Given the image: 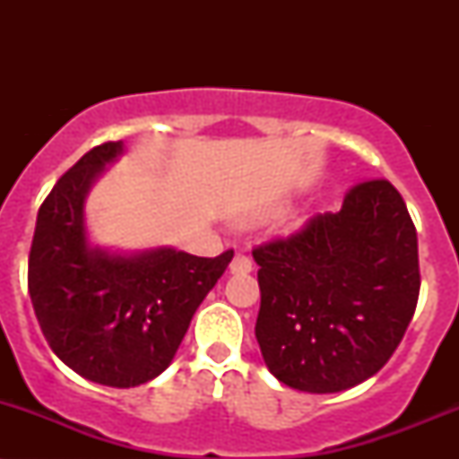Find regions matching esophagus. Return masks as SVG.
<instances>
[{
  "instance_id": "1",
  "label": "esophagus",
  "mask_w": 459,
  "mask_h": 459,
  "mask_svg": "<svg viewBox=\"0 0 459 459\" xmlns=\"http://www.w3.org/2000/svg\"><path fill=\"white\" fill-rule=\"evenodd\" d=\"M230 273H250L252 272V261L246 255H235L233 261L229 265Z\"/></svg>"
}]
</instances>
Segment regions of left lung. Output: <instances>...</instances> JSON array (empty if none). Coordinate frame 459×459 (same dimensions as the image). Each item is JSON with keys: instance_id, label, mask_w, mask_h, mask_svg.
<instances>
[{"instance_id": "1", "label": "left lung", "mask_w": 459, "mask_h": 459, "mask_svg": "<svg viewBox=\"0 0 459 459\" xmlns=\"http://www.w3.org/2000/svg\"><path fill=\"white\" fill-rule=\"evenodd\" d=\"M256 341L278 382L341 393L386 365L419 299V244L402 194L377 178L336 213L255 252Z\"/></svg>"}]
</instances>
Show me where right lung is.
Wrapping results in <instances>:
<instances>
[{"mask_svg":"<svg viewBox=\"0 0 459 459\" xmlns=\"http://www.w3.org/2000/svg\"><path fill=\"white\" fill-rule=\"evenodd\" d=\"M123 142L94 146L40 204L28 287L54 354L94 384L131 388L155 380L175 358L194 313L233 250L215 259L170 246L120 252L91 241L86 198Z\"/></svg>","mask_w":459,"mask_h":459,"instance_id":"obj_1","label":"right lung"}]
</instances>
